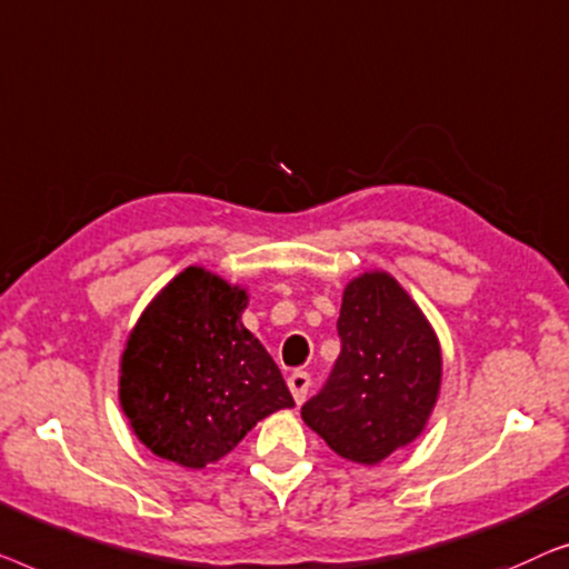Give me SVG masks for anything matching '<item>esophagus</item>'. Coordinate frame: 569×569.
Masks as SVG:
<instances>
[{
  "label": "esophagus",
  "instance_id": "esophagus-1",
  "mask_svg": "<svg viewBox=\"0 0 569 569\" xmlns=\"http://www.w3.org/2000/svg\"><path fill=\"white\" fill-rule=\"evenodd\" d=\"M309 387H311V379L307 371H293L291 376H288V389H291L296 405H301L303 399H307Z\"/></svg>",
  "mask_w": 569,
  "mask_h": 569
}]
</instances>
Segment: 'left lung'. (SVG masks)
<instances>
[{
  "instance_id": "left-lung-1",
  "label": "left lung",
  "mask_w": 569,
  "mask_h": 569,
  "mask_svg": "<svg viewBox=\"0 0 569 569\" xmlns=\"http://www.w3.org/2000/svg\"><path fill=\"white\" fill-rule=\"evenodd\" d=\"M338 332V363L301 418L342 459L373 467L426 430L441 395V342L387 270L348 281Z\"/></svg>"
}]
</instances>
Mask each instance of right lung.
Returning <instances> with one entry per match:
<instances>
[{
	"label": "right lung",
	"mask_w": 569,
	"mask_h": 569,
	"mask_svg": "<svg viewBox=\"0 0 569 569\" xmlns=\"http://www.w3.org/2000/svg\"><path fill=\"white\" fill-rule=\"evenodd\" d=\"M244 286L188 266L128 332L118 399L136 438L186 469H203L278 410H291L281 368L242 325Z\"/></svg>",
	"instance_id": "add662e5"
}]
</instances>
